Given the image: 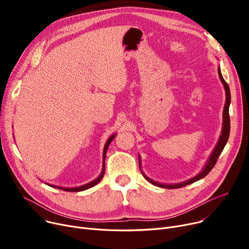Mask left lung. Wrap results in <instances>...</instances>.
Returning a JSON list of instances; mask_svg holds the SVG:
<instances>
[{
	"label": "left lung",
	"instance_id": "1",
	"mask_svg": "<svg viewBox=\"0 0 249 249\" xmlns=\"http://www.w3.org/2000/svg\"><path fill=\"white\" fill-rule=\"evenodd\" d=\"M218 73H219V76H220V80L221 82L223 83V86L225 88V91H226V103H225V106H224V112H223V129H222V134L220 136V139L217 143V145L213 151V153L211 154L210 159H209L206 166L204 167L203 171L198 175L196 176L195 178L187 180V181H184V182H180V184H177V185H163V184H160V182H156L152 179H150L149 178H147L144 174H143L142 172V175L143 177H144L149 182H151L152 185L154 186H158V187H160V188H164V189H178V188H182L185 186H188L190 184H193V182L197 181L203 178H205L209 173H210L212 171V168L215 166L217 160H218V158L219 155L221 154V152L223 151L226 143L228 141V138H229V134H230V117H229V106H230V102H231V95H230V89H229V86L228 84L225 82V80L223 78V76H222V73H221V71L220 69H218ZM140 161V160H139Z\"/></svg>",
	"mask_w": 249,
	"mask_h": 249
}]
</instances>
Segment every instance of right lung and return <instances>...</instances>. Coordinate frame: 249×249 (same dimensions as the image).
<instances>
[{
  "label": "right lung",
  "mask_w": 249,
  "mask_h": 249,
  "mask_svg": "<svg viewBox=\"0 0 249 249\" xmlns=\"http://www.w3.org/2000/svg\"><path fill=\"white\" fill-rule=\"evenodd\" d=\"M114 137H115V135H112V136L108 139V141H107V143H106V145H105V148H104V154H103V160H104V163H103V171H102L101 175H100V176H99L95 180L90 181V182H89V184L84 185V186H82V187H77V188H60V187L52 186V185H49V186H50V187H53V188L60 189V190H63V191H65V192H81V191L88 190V189H89V188H91V187H94L95 185H97L98 182H99V181L103 178V177H104V174H105V158H106V152H107V150H108L109 144H110L111 141L113 140V138H114Z\"/></svg>",
  "instance_id": "add662e5"
}]
</instances>
